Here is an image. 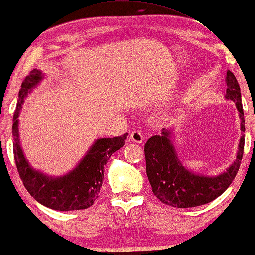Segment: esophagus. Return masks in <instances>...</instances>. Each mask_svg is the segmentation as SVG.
<instances>
[{
	"label": "esophagus",
	"mask_w": 255,
	"mask_h": 255,
	"mask_svg": "<svg viewBox=\"0 0 255 255\" xmlns=\"http://www.w3.org/2000/svg\"><path fill=\"white\" fill-rule=\"evenodd\" d=\"M130 139H131L132 141H135V143H137V144L143 143V140H144L143 132H141L140 130L131 131V132H130Z\"/></svg>",
	"instance_id": "esophagus-1"
}]
</instances>
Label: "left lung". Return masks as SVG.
<instances>
[{
    "mask_svg": "<svg viewBox=\"0 0 255 255\" xmlns=\"http://www.w3.org/2000/svg\"><path fill=\"white\" fill-rule=\"evenodd\" d=\"M226 98L235 102L240 112L241 130L245 131L244 111L241 90L231 71L226 76ZM244 135L241 137L235 162L226 172L217 176L197 175L184 169L176 156L170 140V131L163 129L162 135L152 136L145 144L146 173L153 193L163 204L176 208H190L215 200L230 187L240 169L244 153Z\"/></svg>",
    "mask_w": 255,
    "mask_h": 255,
    "instance_id": "obj_1",
    "label": "left lung"
}]
</instances>
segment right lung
Wrapping results in <instances>:
<instances>
[{"label":"right lung","instance_id":"add662e5","mask_svg":"<svg viewBox=\"0 0 255 255\" xmlns=\"http://www.w3.org/2000/svg\"><path fill=\"white\" fill-rule=\"evenodd\" d=\"M42 74L32 70L25 76L19 91V101L13 116V154L19 175L28 192L39 204L48 208L70 211L91 207L98 199L103 182V169L116 150L122 148L128 133L114 138H101L96 143L74 170L60 178H49L36 170L25 159L19 143L18 117L23 99L34 85L39 83Z\"/></svg>","mask_w":255,"mask_h":255}]
</instances>
